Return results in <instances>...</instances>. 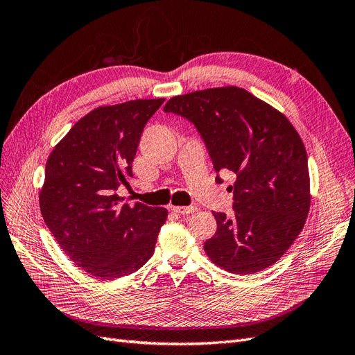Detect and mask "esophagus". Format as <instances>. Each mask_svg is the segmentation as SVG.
<instances>
[{"instance_id": "obj_1", "label": "esophagus", "mask_w": 355, "mask_h": 355, "mask_svg": "<svg viewBox=\"0 0 355 355\" xmlns=\"http://www.w3.org/2000/svg\"><path fill=\"white\" fill-rule=\"evenodd\" d=\"M171 211H174L175 214H180V216H189L196 212L198 208L196 207H171Z\"/></svg>"}]
</instances>
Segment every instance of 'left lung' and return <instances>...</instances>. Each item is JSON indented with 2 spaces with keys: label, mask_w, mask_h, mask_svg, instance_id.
Instances as JSON below:
<instances>
[{
  "label": "left lung",
  "mask_w": 355,
  "mask_h": 355,
  "mask_svg": "<svg viewBox=\"0 0 355 355\" xmlns=\"http://www.w3.org/2000/svg\"><path fill=\"white\" fill-rule=\"evenodd\" d=\"M164 111L193 123L214 169L236 175L232 216L212 212L217 232L204 244L208 257L238 275L273 265L300 234L311 205L308 156L297 130L235 86L174 96Z\"/></svg>",
  "instance_id": "1"
}]
</instances>
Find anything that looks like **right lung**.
Returning a JSON list of instances; mask_svg holds the SVG:
<instances>
[{"label": "right lung", "mask_w": 355, "mask_h": 355, "mask_svg": "<svg viewBox=\"0 0 355 355\" xmlns=\"http://www.w3.org/2000/svg\"><path fill=\"white\" fill-rule=\"evenodd\" d=\"M137 99L90 111L69 129L46 164L40 208L59 247L101 279L134 273L153 256L165 208L129 207L117 195L148 119L164 104Z\"/></svg>", "instance_id": "add662e5"}]
</instances>
